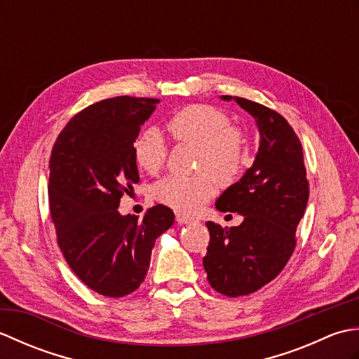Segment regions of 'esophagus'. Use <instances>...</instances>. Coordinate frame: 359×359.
Instances as JSON below:
<instances>
[{"label": "esophagus", "instance_id": "esophagus-1", "mask_svg": "<svg viewBox=\"0 0 359 359\" xmlns=\"http://www.w3.org/2000/svg\"><path fill=\"white\" fill-rule=\"evenodd\" d=\"M175 220H177L179 224H194V222H197V220L194 219V217H191V216H187V215H182V212H177V215H175Z\"/></svg>", "mask_w": 359, "mask_h": 359}]
</instances>
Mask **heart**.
I'll use <instances>...</instances> for the list:
<instances>
[{"label":"heart","instance_id":"heart-1","mask_svg":"<svg viewBox=\"0 0 359 359\" xmlns=\"http://www.w3.org/2000/svg\"><path fill=\"white\" fill-rule=\"evenodd\" d=\"M166 131L174 140L199 147L194 175L170 174L154 187V197L179 212H194L210 201L217 180L231 182L245 162V137L230 125L225 112L210 104H191L166 120ZM133 157L140 170L157 174L166 160V144L157 129H144L134 139Z\"/></svg>","mask_w":359,"mask_h":359}]
</instances>
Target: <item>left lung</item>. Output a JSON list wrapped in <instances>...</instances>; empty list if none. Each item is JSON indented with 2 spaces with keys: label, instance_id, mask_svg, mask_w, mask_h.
<instances>
[{
  "label": "left lung",
  "instance_id": "1",
  "mask_svg": "<svg viewBox=\"0 0 359 359\" xmlns=\"http://www.w3.org/2000/svg\"><path fill=\"white\" fill-rule=\"evenodd\" d=\"M220 98L245 109L261 135L253 165L216 201L219 211L243 216L242 224L222 228L207 222V279L216 292L236 297L269 284L293 255L296 228L309 202V182L302 144L280 114L242 97Z\"/></svg>",
  "mask_w": 359,
  "mask_h": 359
}]
</instances>
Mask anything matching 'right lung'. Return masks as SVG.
I'll list each match as a JSON object with an SVG mask.
<instances>
[{"mask_svg": "<svg viewBox=\"0 0 359 359\" xmlns=\"http://www.w3.org/2000/svg\"><path fill=\"white\" fill-rule=\"evenodd\" d=\"M157 98L114 97L88 106L57 137L49 160V208L58 247L85 284L109 297L140 287L151 251L174 224L165 205L142 220L117 210L139 184L133 143Z\"/></svg>", "mask_w": 359, "mask_h": 359, "instance_id": "obj_1", "label": "right lung"}]
</instances>
